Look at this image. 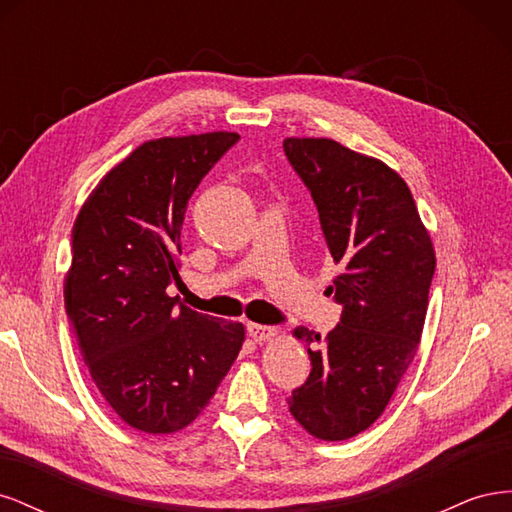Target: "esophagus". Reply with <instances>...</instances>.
Instances as JSON below:
<instances>
[{
	"mask_svg": "<svg viewBox=\"0 0 512 512\" xmlns=\"http://www.w3.org/2000/svg\"><path fill=\"white\" fill-rule=\"evenodd\" d=\"M247 329V335H250L254 342H269L271 337L277 335V329L275 327H267V324H256V322H247L245 324Z\"/></svg>",
	"mask_w": 512,
	"mask_h": 512,
	"instance_id": "obj_1",
	"label": "esophagus"
}]
</instances>
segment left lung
Listing matches in <instances>:
<instances>
[{"label": "left lung", "instance_id": "1", "mask_svg": "<svg viewBox=\"0 0 512 512\" xmlns=\"http://www.w3.org/2000/svg\"><path fill=\"white\" fill-rule=\"evenodd\" d=\"M284 153L314 198L339 267L327 290L342 305L324 339L294 331L312 371L288 408L312 436L348 440L376 423L414 359L436 252L406 181L384 162L331 138H286Z\"/></svg>", "mask_w": 512, "mask_h": 512}]
</instances>
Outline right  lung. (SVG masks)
<instances>
[{
	"instance_id": "add662e5",
	"label": "right lung",
	"mask_w": 512,
	"mask_h": 512,
	"mask_svg": "<svg viewBox=\"0 0 512 512\" xmlns=\"http://www.w3.org/2000/svg\"><path fill=\"white\" fill-rule=\"evenodd\" d=\"M239 141L209 132L143 143L98 183L72 228L66 314L91 380L145 433L190 425L235 363L245 331L168 297L198 183Z\"/></svg>"
}]
</instances>
